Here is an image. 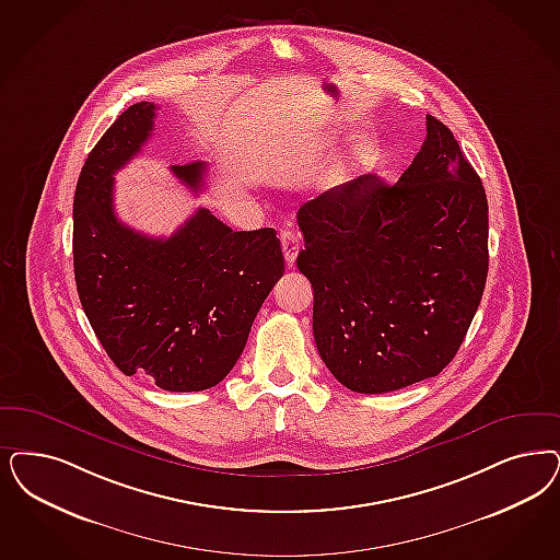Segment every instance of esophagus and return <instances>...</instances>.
Returning <instances> with one entry per match:
<instances>
[{
    "label": "esophagus",
    "instance_id": "esophagus-1",
    "mask_svg": "<svg viewBox=\"0 0 560 560\" xmlns=\"http://www.w3.org/2000/svg\"><path fill=\"white\" fill-rule=\"evenodd\" d=\"M281 248H283V256H285V262L293 267L295 258H298V252H300V235L291 230H283L281 232Z\"/></svg>",
    "mask_w": 560,
    "mask_h": 560
}]
</instances>
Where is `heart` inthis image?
Returning <instances> with one entry per match:
<instances>
[{
    "label": "heart",
    "instance_id": "heart-1",
    "mask_svg": "<svg viewBox=\"0 0 560 560\" xmlns=\"http://www.w3.org/2000/svg\"><path fill=\"white\" fill-rule=\"evenodd\" d=\"M370 163V151L366 147H353L349 153L348 161L343 163L341 172H339V179L341 182H349L358 172H362Z\"/></svg>",
    "mask_w": 560,
    "mask_h": 560
}]
</instances>
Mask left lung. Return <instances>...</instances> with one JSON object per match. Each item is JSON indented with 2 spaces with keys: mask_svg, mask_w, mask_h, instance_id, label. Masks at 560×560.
<instances>
[{
  "mask_svg": "<svg viewBox=\"0 0 560 560\" xmlns=\"http://www.w3.org/2000/svg\"><path fill=\"white\" fill-rule=\"evenodd\" d=\"M298 223L330 374L376 395L443 372L488 277L482 179L443 121L425 116L424 144L397 184L362 175L308 200Z\"/></svg>",
  "mask_w": 560,
  "mask_h": 560,
  "instance_id": "obj_1",
  "label": "left lung"
}]
</instances>
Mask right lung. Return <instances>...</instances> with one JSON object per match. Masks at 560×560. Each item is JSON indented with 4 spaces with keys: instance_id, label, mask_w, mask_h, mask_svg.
<instances>
[{
    "instance_id": "right-lung-1",
    "label": "right lung",
    "mask_w": 560,
    "mask_h": 560,
    "mask_svg": "<svg viewBox=\"0 0 560 560\" xmlns=\"http://www.w3.org/2000/svg\"><path fill=\"white\" fill-rule=\"evenodd\" d=\"M154 103L128 107L89 153L74 194V277L82 310L126 376L163 390L219 385L235 366L252 323L285 272L277 232H233L198 209L170 237L124 225L114 211V175L153 135ZM207 165H174L192 190Z\"/></svg>"
}]
</instances>
